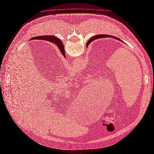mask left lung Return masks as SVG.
Returning a JSON list of instances; mask_svg holds the SVG:
<instances>
[{"instance_id":"8db88e82","label":"left lung","mask_w":154,"mask_h":154,"mask_svg":"<svg viewBox=\"0 0 154 154\" xmlns=\"http://www.w3.org/2000/svg\"><path fill=\"white\" fill-rule=\"evenodd\" d=\"M108 37H109V38H113L116 39V40L121 41L122 42H123L122 41V40H121L120 39H119V38H116V37L113 36H112V35H96V36H94L93 37H91V38L90 39V40L88 41V44H89L90 42H91V41H94V40H95V39H99V38H108ZM88 44H87V46H88ZM60 51H61V52L62 53V51H61V50H60Z\"/></svg>"}]
</instances>
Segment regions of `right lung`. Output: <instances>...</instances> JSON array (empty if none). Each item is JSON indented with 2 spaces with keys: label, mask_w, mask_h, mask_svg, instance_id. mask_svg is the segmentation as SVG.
Returning <instances> with one entry per match:
<instances>
[{
  "label": "right lung",
  "mask_w": 154,
  "mask_h": 154,
  "mask_svg": "<svg viewBox=\"0 0 154 154\" xmlns=\"http://www.w3.org/2000/svg\"><path fill=\"white\" fill-rule=\"evenodd\" d=\"M46 37V38H45ZM37 39V37H36V38H32L31 39V40H33V39ZM56 37H55L54 36H52V35H49V36H43V38L42 39H44V40H47V41H50V42H53V43H55L56 45H57V46L58 47V48L60 49V50H61L62 51V54L64 55V54H65V51H64V45H63V43L61 42L60 41H56ZM54 40L55 41H54ZM64 56H65L64 55Z\"/></svg>",
  "instance_id": "right-lung-1"
}]
</instances>
